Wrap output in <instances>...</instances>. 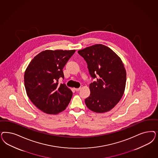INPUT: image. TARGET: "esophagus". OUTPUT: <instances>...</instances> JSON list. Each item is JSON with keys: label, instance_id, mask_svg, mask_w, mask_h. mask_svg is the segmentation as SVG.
Returning a JSON list of instances; mask_svg holds the SVG:
<instances>
[{"label": "esophagus", "instance_id": "esophagus-1", "mask_svg": "<svg viewBox=\"0 0 158 158\" xmlns=\"http://www.w3.org/2000/svg\"><path fill=\"white\" fill-rule=\"evenodd\" d=\"M74 89L76 91H78L81 89V88H74Z\"/></svg>", "mask_w": 158, "mask_h": 158}]
</instances>
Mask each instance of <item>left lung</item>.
Listing matches in <instances>:
<instances>
[{"mask_svg": "<svg viewBox=\"0 0 158 158\" xmlns=\"http://www.w3.org/2000/svg\"><path fill=\"white\" fill-rule=\"evenodd\" d=\"M87 61L89 74L97 81L89 85L87 107L102 113L110 111L120 101L126 83V71L120 57L110 48L96 44L78 51Z\"/></svg>", "mask_w": 158, "mask_h": 158, "instance_id": "8db88e82", "label": "left lung"}]
</instances>
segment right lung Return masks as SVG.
<instances>
[{
  "label": "right lung",
  "mask_w": 158,
  "mask_h": 158,
  "mask_svg": "<svg viewBox=\"0 0 158 158\" xmlns=\"http://www.w3.org/2000/svg\"><path fill=\"white\" fill-rule=\"evenodd\" d=\"M76 50H45L35 56L24 73L26 92L31 101L41 111L56 114L66 109L73 92L64 84L63 69Z\"/></svg>",
  "instance_id": "right-lung-1"
}]
</instances>
